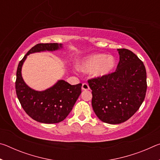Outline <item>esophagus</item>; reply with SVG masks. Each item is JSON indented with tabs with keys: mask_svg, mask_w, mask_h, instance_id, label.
<instances>
[{
	"mask_svg": "<svg viewBox=\"0 0 160 160\" xmlns=\"http://www.w3.org/2000/svg\"><path fill=\"white\" fill-rule=\"evenodd\" d=\"M82 89L83 90H90V87L88 83H83L82 85Z\"/></svg>",
	"mask_w": 160,
	"mask_h": 160,
	"instance_id": "obj_1",
	"label": "esophagus"
}]
</instances>
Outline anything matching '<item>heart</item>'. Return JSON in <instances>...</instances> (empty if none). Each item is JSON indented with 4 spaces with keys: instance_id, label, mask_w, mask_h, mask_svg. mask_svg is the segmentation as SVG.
I'll return each mask as SVG.
<instances>
[{
    "instance_id": "heart-1",
    "label": "heart",
    "mask_w": 160,
    "mask_h": 160,
    "mask_svg": "<svg viewBox=\"0 0 160 160\" xmlns=\"http://www.w3.org/2000/svg\"><path fill=\"white\" fill-rule=\"evenodd\" d=\"M116 66V60L112 56L106 54H94L87 57L79 65V68L82 72L92 71L94 78H102L113 71Z\"/></svg>"
}]
</instances>
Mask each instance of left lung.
Wrapping results in <instances>:
<instances>
[{"instance_id": "left-lung-1", "label": "left lung", "mask_w": 160, "mask_h": 160, "mask_svg": "<svg viewBox=\"0 0 160 160\" xmlns=\"http://www.w3.org/2000/svg\"><path fill=\"white\" fill-rule=\"evenodd\" d=\"M119 62L115 72L88 80L92 106L103 122H125L139 109L147 90V75L143 62L126 48H118Z\"/></svg>"}]
</instances>
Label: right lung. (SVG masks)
I'll return each instance as SVG.
<instances>
[{"mask_svg": "<svg viewBox=\"0 0 160 160\" xmlns=\"http://www.w3.org/2000/svg\"><path fill=\"white\" fill-rule=\"evenodd\" d=\"M61 44H38L29 50L18 64L15 90L18 98L25 112L34 120L44 123H56L63 121L71 112L81 93L82 84L71 85L65 80H58L44 91H36L24 82L21 70L29 54L44 51H56Z\"/></svg>", "mask_w": 160, "mask_h": 160, "instance_id": "right-lung-1", "label": "right lung"}]
</instances>
